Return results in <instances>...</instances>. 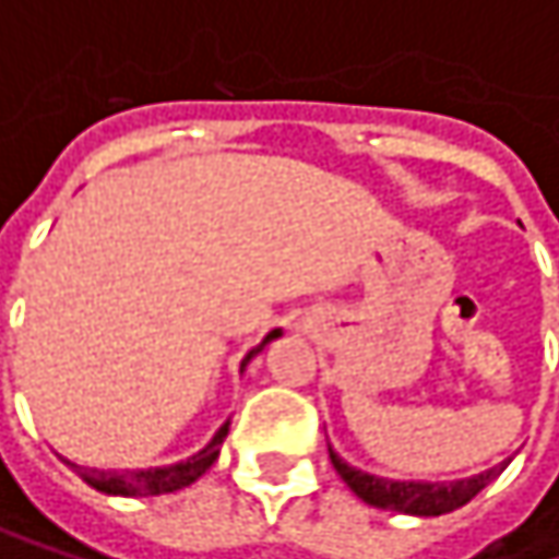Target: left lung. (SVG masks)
<instances>
[{"mask_svg":"<svg viewBox=\"0 0 559 559\" xmlns=\"http://www.w3.org/2000/svg\"><path fill=\"white\" fill-rule=\"evenodd\" d=\"M330 463L340 473V479L362 499L366 504L385 508V511H401V514H420V518H433V514H447L469 499H476L499 473L502 466L479 473L473 479L463 483H391V479H379L369 473L353 469L349 463H343L333 450H330Z\"/></svg>","mask_w":559,"mask_h":559,"instance_id":"1","label":"left lung"}]
</instances>
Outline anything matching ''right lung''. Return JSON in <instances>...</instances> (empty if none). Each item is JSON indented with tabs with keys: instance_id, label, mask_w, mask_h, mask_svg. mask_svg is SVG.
Returning a JSON list of instances; mask_svg holds the SVG:
<instances>
[{
	"instance_id": "add662e5",
	"label": "right lung",
	"mask_w": 559,
	"mask_h": 559,
	"mask_svg": "<svg viewBox=\"0 0 559 559\" xmlns=\"http://www.w3.org/2000/svg\"><path fill=\"white\" fill-rule=\"evenodd\" d=\"M275 336H281L278 330H272L269 336H265V343H272ZM262 343V346H265ZM262 346H255L249 356H246V362L255 356V353H262ZM242 362V366H246ZM226 433H229V424H223L219 430H216V437L197 453V456H190L187 463H174V466H165V469H132V473H103V469H83V466H76V463H67V466H73L93 489H99V492H106V496H165V492H177V489H183V486H190V483H197L213 463H216V456H219V447H223V440H226Z\"/></svg>"
}]
</instances>
